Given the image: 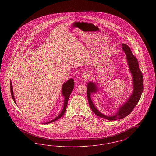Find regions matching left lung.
Wrapping results in <instances>:
<instances>
[{
    "label": "left lung",
    "instance_id": "1",
    "mask_svg": "<svg viewBox=\"0 0 156 156\" xmlns=\"http://www.w3.org/2000/svg\"><path fill=\"white\" fill-rule=\"evenodd\" d=\"M122 49L125 52L126 58L128 62V64L130 72L133 76V92L131 96L129 98L125 104L122 105L120 107L118 112L112 116H106L104 114L98 111L97 108L94 105L91 100L90 94L92 92H97L96 85L94 82H89L87 86V97L88 100L89 106L94 112V113L99 117L104 119H108L109 120H114L117 119H123L128 116L139 102L143 90V74L139 67V63L137 58L134 56L131 51L130 48L125 44H122Z\"/></svg>",
    "mask_w": 156,
    "mask_h": 156
}]
</instances>
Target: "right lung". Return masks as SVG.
I'll list each match as a JSON object with an SVG mask.
<instances>
[{
    "label": "right lung",
    "mask_w": 156,
    "mask_h": 156,
    "mask_svg": "<svg viewBox=\"0 0 156 156\" xmlns=\"http://www.w3.org/2000/svg\"><path fill=\"white\" fill-rule=\"evenodd\" d=\"M74 88V82L73 79H70L68 81H67L66 82H65L63 85H62V94L63 95V96L64 97V108L62 109V111L61 112V113H60V115H58L57 118H55V119H53L51 121L46 123H52L53 122L58 120L60 118H61L62 116V115L64 114L65 112L66 111V108H67V104H68V99L69 97L70 96ZM10 92H11V95L13 98V101L15 102V98L13 95V87H12V82H10Z\"/></svg>",
    "instance_id": "obj_1"
}]
</instances>
